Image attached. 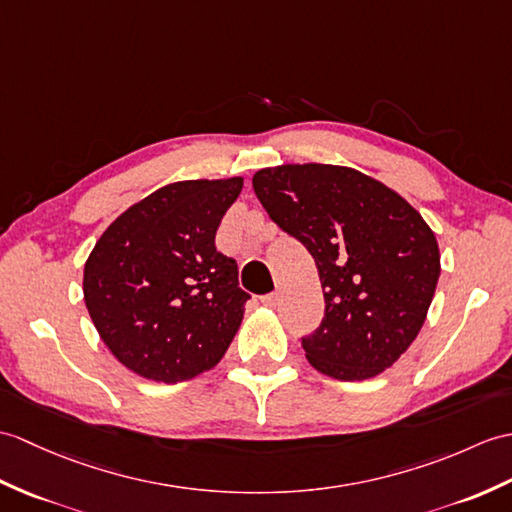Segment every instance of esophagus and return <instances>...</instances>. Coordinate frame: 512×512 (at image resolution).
I'll return each instance as SVG.
<instances>
[{
    "mask_svg": "<svg viewBox=\"0 0 512 512\" xmlns=\"http://www.w3.org/2000/svg\"><path fill=\"white\" fill-rule=\"evenodd\" d=\"M281 301V294L279 292H270L266 296H261V303H264L266 307H277Z\"/></svg>",
    "mask_w": 512,
    "mask_h": 512,
    "instance_id": "1",
    "label": "esophagus"
}]
</instances>
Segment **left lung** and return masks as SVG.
<instances>
[{"label":"left lung","instance_id":"8db88e82","mask_svg":"<svg viewBox=\"0 0 512 512\" xmlns=\"http://www.w3.org/2000/svg\"><path fill=\"white\" fill-rule=\"evenodd\" d=\"M253 189L316 261L325 316L303 338L307 362L340 382L386 371L419 336L441 275L436 235L421 213L344 165L264 168Z\"/></svg>","mask_w":512,"mask_h":512}]
</instances>
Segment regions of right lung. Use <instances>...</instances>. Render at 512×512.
<instances>
[{
  "label": "right lung",
  "instance_id": "obj_1",
  "mask_svg": "<svg viewBox=\"0 0 512 512\" xmlns=\"http://www.w3.org/2000/svg\"><path fill=\"white\" fill-rule=\"evenodd\" d=\"M242 176L170 183L117 216L85 261L82 292L95 329L128 371L187 382L227 353L251 299L216 231Z\"/></svg>",
  "mask_w": 512,
  "mask_h": 512
}]
</instances>
